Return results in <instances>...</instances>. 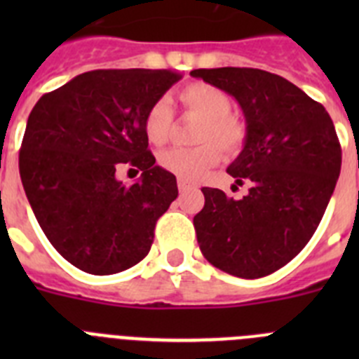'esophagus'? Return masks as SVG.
<instances>
[{
  "mask_svg": "<svg viewBox=\"0 0 359 359\" xmlns=\"http://www.w3.org/2000/svg\"><path fill=\"white\" fill-rule=\"evenodd\" d=\"M192 183H189V182H185V180H177V189H180V192H185V190H189V189H192Z\"/></svg>",
  "mask_w": 359,
  "mask_h": 359,
  "instance_id": "34e87169",
  "label": "esophagus"
}]
</instances>
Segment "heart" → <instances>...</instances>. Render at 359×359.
I'll use <instances>...</instances> for the list:
<instances>
[{
    "instance_id": "1",
    "label": "heart",
    "mask_w": 359,
    "mask_h": 359,
    "mask_svg": "<svg viewBox=\"0 0 359 359\" xmlns=\"http://www.w3.org/2000/svg\"><path fill=\"white\" fill-rule=\"evenodd\" d=\"M177 100L187 113L199 116L201 123L196 131L199 145L190 149L174 147L160 152L158 163L177 180L196 182L210 167L219 163L221 151L236 156L248 142V126L239 116L231 115L230 95L207 82H190L177 91ZM174 113L169 102L160 98L152 102L144 116L145 138L152 145H163L169 140ZM217 143L219 147L215 145Z\"/></svg>"
}]
</instances>
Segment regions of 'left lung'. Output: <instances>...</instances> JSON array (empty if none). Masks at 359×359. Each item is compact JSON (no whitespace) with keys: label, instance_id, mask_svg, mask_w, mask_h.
I'll return each mask as SVG.
<instances>
[{"label":"left lung","instance_id":"obj_1","mask_svg":"<svg viewBox=\"0 0 359 359\" xmlns=\"http://www.w3.org/2000/svg\"><path fill=\"white\" fill-rule=\"evenodd\" d=\"M236 97L248 142L228 167L243 199L203 187L194 215L201 253L215 268L261 278L302 252L318 228L341 169L334 123L320 102L280 75L255 68L192 69ZM236 187V185H233Z\"/></svg>","mask_w":359,"mask_h":359}]
</instances>
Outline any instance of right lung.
Returning a JSON list of instances; mask_svg holds the SVG:
<instances>
[{
  "instance_id": "right-lung-1",
  "label": "right lung",
  "mask_w": 359,
  "mask_h": 359,
  "mask_svg": "<svg viewBox=\"0 0 359 359\" xmlns=\"http://www.w3.org/2000/svg\"><path fill=\"white\" fill-rule=\"evenodd\" d=\"M180 79L172 69H93L44 93L28 116L19 151L28 203L53 248L86 273L138 264L177 198L176 176L154 165L144 116ZM128 166L142 170L138 184L116 180Z\"/></svg>"
}]
</instances>
